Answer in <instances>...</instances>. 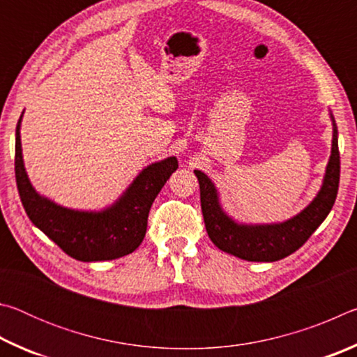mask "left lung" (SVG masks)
Wrapping results in <instances>:
<instances>
[{
  "mask_svg": "<svg viewBox=\"0 0 357 357\" xmlns=\"http://www.w3.org/2000/svg\"><path fill=\"white\" fill-rule=\"evenodd\" d=\"M334 135H332V151L329 164L326 167L323 185L318 195L302 213L293 219L271 225H243L228 217L219 203L217 190L206 174L195 170L200 183V202L204 227L208 236L220 250L231 253L247 261H277L291 255L305 244L313 231L321 225L323 220L334 206L338 181H340V154H338L337 126L334 116Z\"/></svg>",
  "mask_w": 357,
  "mask_h": 357,
  "instance_id": "obj_1",
  "label": "left lung"
}]
</instances>
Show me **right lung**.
<instances>
[{
  "instance_id": "obj_1",
  "label": "right lung",
  "mask_w": 357,
  "mask_h": 357,
  "mask_svg": "<svg viewBox=\"0 0 357 357\" xmlns=\"http://www.w3.org/2000/svg\"><path fill=\"white\" fill-rule=\"evenodd\" d=\"M20 123L22 116L15 130V181L29 220L78 261H105L134 252L146 234L148 214L157 193L176 172V157L144 168L110 208L99 213L68 209L40 197L29 183L23 165Z\"/></svg>"
}]
</instances>
